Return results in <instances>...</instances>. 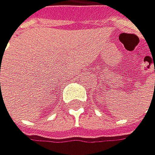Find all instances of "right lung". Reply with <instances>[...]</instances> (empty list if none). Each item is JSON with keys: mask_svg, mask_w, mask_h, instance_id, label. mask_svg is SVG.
Returning a JSON list of instances; mask_svg holds the SVG:
<instances>
[{"mask_svg": "<svg viewBox=\"0 0 155 155\" xmlns=\"http://www.w3.org/2000/svg\"><path fill=\"white\" fill-rule=\"evenodd\" d=\"M0 84H1V83H0Z\"/></svg>", "mask_w": 155, "mask_h": 155, "instance_id": "obj_1", "label": "right lung"}]
</instances>
